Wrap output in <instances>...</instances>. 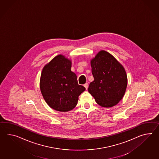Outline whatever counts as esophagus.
<instances>
[{
    "label": "esophagus",
    "instance_id": "1",
    "mask_svg": "<svg viewBox=\"0 0 159 159\" xmlns=\"http://www.w3.org/2000/svg\"><path fill=\"white\" fill-rule=\"evenodd\" d=\"M84 86L85 88V89H87L88 88V83H85V84H84Z\"/></svg>",
    "mask_w": 159,
    "mask_h": 159
}]
</instances>
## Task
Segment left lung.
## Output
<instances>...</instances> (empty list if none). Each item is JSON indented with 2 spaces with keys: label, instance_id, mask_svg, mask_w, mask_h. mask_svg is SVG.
<instances>
[{
  "label": "left lung",
  "instance_id": "left-lung-1",
  "mask_svg": "<svg viewBox=\"0 0 159 159\" xmlns=\"http://www.w3.org/2000/svg\"><path fill=\"white\" fill-rule=\"evenodd\" d=\"M94 80L88 92L102 107L116 105L123 99L127 88V76L123 66L106 51H100L91 60Z\"/></svg>",
  "mask_w": 159,
  "mask_h": 159
}]
</instances>
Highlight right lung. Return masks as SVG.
<instances>
[{"instance_id":"1","label":"right lung","mask_w":159,"mask_h":159,"mask_svg":"<svg viewBox=\"0 0 159 159\" xmlns=\"http://www.w3.org/2000/svg\"><path fill=\"white\" fill-rule=\"evenodd\" d=\"M71 61L62 55L55 57L43 69L40 88L47 104L53 110L67 112L78 104L79 96L85 90L78 84L71 71Z\"/></svg>"}]
</instances>
